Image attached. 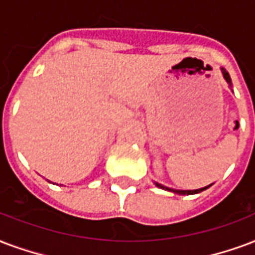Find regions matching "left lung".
I'll return each mask as SVG.
<instances>
[{"label": "left lung", "instance_id": "left-lung-1", "mask_svg": "<svg viewBox=\"0 0 255 255\" xmlns=\"http://www.w3.org/2000/svg\"><path fill=\"white\" fill-rule=\"evenodd\" d=\"M222 73H223L224 78H226V81H227V84L231 86L233 85V82H231V78H230V74H228L227 71H226V69H222ZM155 185L158 186V188H161V189H166V190H173L174 193H178V195H195V193H200V192H203L204 189H207L208 186H205V188H201V189H196V190H174V189H170V188H166V186L161 185V184H158V182H155Z\"/></svg>", "mask_w": 255, "mask_h": 255}]
</instances>
